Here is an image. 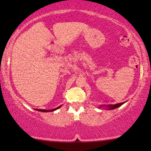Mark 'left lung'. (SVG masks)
Returning a JSON list of instances; mask_svg holds the SVG:
<instances>
[{
    "label": "left lung",
    "instance_id": "obj_1",
    "mask_svg": "<svg viewBox=\"0 0 151 151\" xmlns=\"http://www.w3.org/2000/svg\"><path fill=\"white\" fill-rule=\"evenodd\" d=\"M125 103V102L121 103H117V104L115 105H108V106H106V105H101V106H99V108H106L108 110H113V109H116V108L120 107L122 105Z\"/></svg>",
    "mask_w": 151,
    "mask_h": 151
}]
</instances>
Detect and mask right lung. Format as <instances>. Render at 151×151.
Instances as JSON below:
<instances>
[{
    "instance_id": "obj_1",
    "label": "right lung",
    "mask_w": 151,
    "mask_h": 151,
    "mask_svg": "<svg viewBox=\"0 0 151 151\" xmlns=\"http://www.w3.org/2000/svg\"><path fill=\"white\" fill-rule=\"evenodd\" d=\"M61 107V106H58V107L54 108V109H51V110H44V109H36V111H40V112H53L54 111H56L57 109H58V108H60Z\"/></svg>"
}]
</instances>
